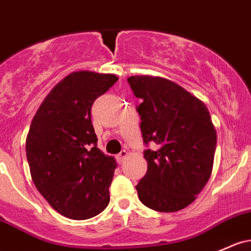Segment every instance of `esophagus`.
<instances>
[{
  "instance_id": "esophagus-1",
  "label": "esophagus",
  "mask_w": 251,
  "mask_h": 251,
  "mask_svg": "<svg viewBox=\"0 0 251 251\" xmlns=\"http://www.w3.org/2000/svg\"><path fill=\"white\" fill-rule=\"evenodd\" d=\"M128 156V152L126 150H123L121 151L120 153H118L117 155V159H118V162H119V163H123L124 162V159L126 158V157Z\"/></svg>"
}]
</instances>
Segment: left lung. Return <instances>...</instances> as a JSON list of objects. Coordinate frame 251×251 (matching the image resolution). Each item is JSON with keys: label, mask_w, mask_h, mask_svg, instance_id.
Wrapping results in <instances>:
<instances>
[{"label": "left lung", "mask_w": 251, "mask_h": 251, "mask_svg": "<svg viewBox=\"0 0 251 251\" xmlns=\"http://www.w3.org/2000/svg\"><path fill=\"white\" fill-rule=\"evenodd\" d=\"M130 87L143 102L137 107L148 170L136 186L151 210L176 212L197 199L210 180L217 131L206 104L175 82L158 76H131Z\"/></svg>", "instance_id": "left-lung-1"}]
</instances>
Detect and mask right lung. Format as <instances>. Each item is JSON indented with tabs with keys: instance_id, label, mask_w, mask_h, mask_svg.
Masks as SVG:
<instances>
[{
	"instance_id": "add662e5",
	"label": "right lung",
	"mask_w": 251,
	"mask_h": 251,
	"mask_svg": "<svg viewBox=\"0 0 251 251\" xmlns=\"http://www.w3.org/2000/svg\"><path fill=\"white\" fill-rule=\"evenodd\" d=\"M117 81L113 74L71 73L33 117L26 138L32 180L51 207L70 219L93 218L109 202L117 162L96 148L90 111Z\"/></svg>"
}]
</instances>
